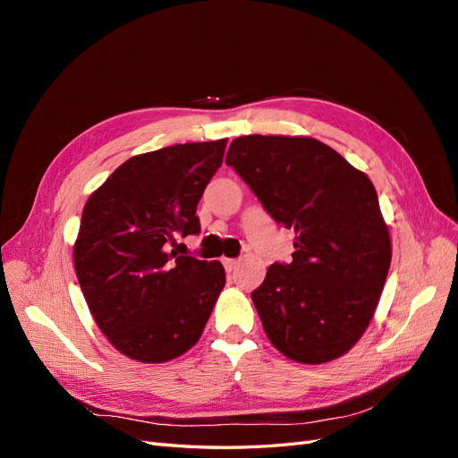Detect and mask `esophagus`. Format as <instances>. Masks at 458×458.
Returning a JSON list of instances; mask_svg holds the SVG:
<instances>
[{"label":"esophagus","mask_w":458,"mask_h":458,"mask_svg":"<svg viewBox=\"0 0 458 458\" xmlns=\"http://www.w3.org/2000/svg\"><path fill=\"white\" fill-rule=\"evenodd\" d=\"M224 266H225V269L231 273V271L237 269V266H239V259H231V258H225V259H224Z\"/></svg>","instance_id":"1"}]
</instances>
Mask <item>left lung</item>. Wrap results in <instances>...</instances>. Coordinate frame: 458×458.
<instances>
[{"label": "left lung", "mask_w": 458, "mask_h": 458, "mask_svg": "<svg viewBox=\"0 0 458 458\" xmlns=\"http://www.w3.org/2000/svg\"><path fill=\"white\" fill-rule=\"evenodd\" d=\"M225 164L296 233L293 261L269 266L252 293L267 338L306 365L348 353L377 311L392 261L370 179L313 137H237Z\"/></svg>", "instance_id": "1"}]
</instances>
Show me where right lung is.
Returning <instances> with one entry per match:
<instances>
[{
    "mask_svg": "<svg viewBox=\"0 0 458 458\" xmlns=\"http://www.w3.org/2000/svg\"><path fill=\"white\" fill-rule=\"evenodd\" d=\"M227 140L131 157L91 192L74 242L88 308L108 342L141 363H165L195 345L225 286L219 261L177 256L197 234V206L224 162Z\"/></svg>",
    "mask_w": 458,
    "mask_h": 458,
    "instance_id": "obj_1",
    "label": "right lung"
}]
</instances>
